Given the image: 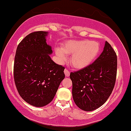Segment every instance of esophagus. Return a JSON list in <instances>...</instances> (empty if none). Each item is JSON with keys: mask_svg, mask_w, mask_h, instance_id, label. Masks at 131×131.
Returning a JSON list of instances; mask_svg holds the SVG:
<instances>
[{"mask_svg": "<svg viewBox=\"0 0 131 131\" xmlns=\"http://www.w3.org/2000/svg\"><path fill=\"white\" fill-rule=\"evenodd\" d=\"M64 73L66 77H69V75H70V72H69V71L67 69H64Z\"/></svg>", "mask_w": 131, "mask_h": 131, "instance_id": "1", "label": "esophagus"}]
</instances>
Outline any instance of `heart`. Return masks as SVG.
Listing matches in <instances>:
<instances>
[{"label": "heart", "instance_id": "obj_1", "mask_svg": "<svg viewBox=\"0 0 131 131\" xmlns=\"http://www.w3.org/2000/svg\"><path fill=\"white\" fill-rule=\"evenodd\" d=\"M101 47L95 41H68L60 48H56V54L61 63L66 61V54H72L70 63L76 69H82L95 60L100 52Z\"/></svg>", "mask_w": 131, "mask_h": 131}]
</instances>
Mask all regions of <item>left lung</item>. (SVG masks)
<instances>
[{
	"label": "left lung",
	"mask_w": 131,
	"mask_h": 131,
	"mask_svg": "<svg viewBox=\"0 0 131 131\" xmlns=\"http://www.w3.org/2000/svg\"><path fill=\"white\" fill-rule=\"evenodd\" d=\"M117 55L108 42L92 63L71 72L73 98L84 111L98 108L107 101L114 88L117 75Z\"/></svg>",
	"instance_id": "obj_1"
}]
</instances>
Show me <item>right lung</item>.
Wrapping results in <instances>:
<instances>
[{
	"label": "right lung",
	"mask_w": 131,
	"mask_h": 131,
	"mask_svg": "<svg viewBox=\"0 0 131 131\" xmlns=\"http://www.w3.org/2000/svg\"><path fill=\"white\" fill-rule=\"evenodd\" d=\"M47 32L36 31L18 45L14 60V78L20 96L32 106L41 107L53 99L65 78V68L51 60Z\"/></svg>",
	"instance_id": "1"
}]
</instances>
